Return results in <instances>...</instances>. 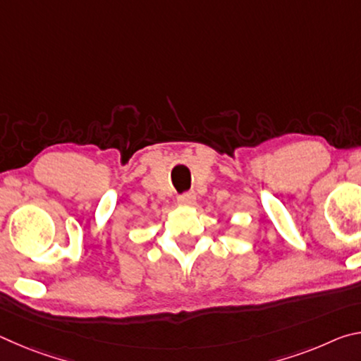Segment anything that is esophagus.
Segmentation results:
<instances>
[{
	"instance_id": "obj_1",
	"label": "esophagus",
	"mask_w": 361,
	"mask_h": 361,
	"mask_svg": "<svg viewBox=\"0 0 361 361\" xmlns=\"http://www.w3.org/2000/svg\"><path fill=\"white\" fill-rule=\"evenodd\" d=\"M178 204L183 207H192L195 204V194L194 192H186L180 195Z\"/></svg>"
}]
</instances>
